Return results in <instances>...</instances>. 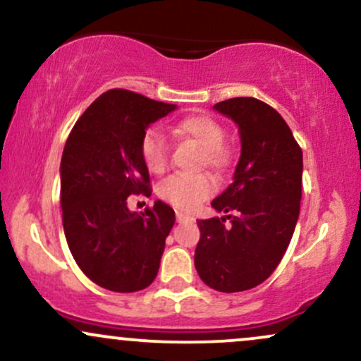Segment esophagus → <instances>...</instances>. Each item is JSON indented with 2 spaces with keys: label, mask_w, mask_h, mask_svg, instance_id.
Masks as SVG:
<instances>
[{
  "label": "esophagus",
  "mask_w": 361,
  "mask_h": 361,
  "mask_svg": "<svg viewBox=\"0 0 361 361\" xmlns=\"http://www.w3.org/2000/svg\"><path fill=\"white\" fill-rule=\"evenodd\" d=\"M176 221L178 222H186V221H193V217H188V215L183 212H176Z\"/></svg>",
  "instance_id": "esophagus-1"
}]
</instances>
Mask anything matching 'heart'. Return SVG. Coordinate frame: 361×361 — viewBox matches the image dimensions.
<instances>
[{"label": "heart", "mask_w": 361, "mask_h": 361, "mask_svg": "<svg viewBox=\"0 0 361 361\" xmlns=\"http://www.w3.org/2000/svg\"><path fill=\"white\" fill-rule=\"evenodd\" d=\"M173 132L202 147L200 164L224 171L233 163V152L222 142L224 127L210 115H188L178 120ZM140 157L152 175L166 171L169 163L168 140L157 127H149L140 139ZM215 192V180L207 173L173 175L159 185V197L180 210L192 212Z\"/></svg>", "instance_id": "b5f03b06"}]
</instances>
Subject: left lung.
Returning a JSON list of instances; mask_svg holds the SVG:
<instances>
[{"label": "left lung", "mask_w": 361, "mask_h": 361, "mask_svg": "<svg viewBox=\"0 0 361 361\" xmlns=\"http://www.w3.org/2000/svg\"><path fill=\"white\" fill-rule=\"evenodd\" d=\"M214 109L238 123L241 137L234 181L212 202L217 212L235 215L197 221L195 268L210 288L233 293L263 283L283 258L299 219L304 166L292 130L270 105L239 97Z\"/></svg>", "instance_id": "left-lung-1"}]
</instances>
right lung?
Listing matches in <instances>:
<instances>
[{"label":"right lung","instance_id":"obj_1","mask_svg":"<svg viewBox=\"0 0 361 361\" xmlns=\"http://www.w3.org/2000/svg\"><path fill=\"white\" fill-rule=\"evenodd\" d=\"M176 109L128 90H109L74 123L61 159V207L66 241L78 267L111 292L152 283L175 210L157 200L144 214L127 198L151 195L140 139L149 123Z\"/></svg>","mask_w":361,"mask_h":361}]
</instances>
